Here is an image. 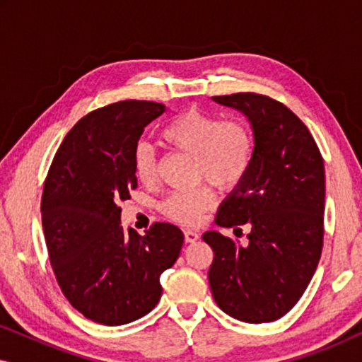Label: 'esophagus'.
Returning a JSON list of instances; mask_svg holds the SVG:
<instances>
[{
  "label": "esophagus",
  "instance_id": "esophagus-1",
  "mask_svg": "<svg viewBox=\"0 0 362 362\" xmlns=\"http://www.w3.org/2000/svg\"><path fill=\"white\" fill-rule=\"evenodd\" d=\"M185 240L187 242V244H192V242L199 240V234H197L196 230L187 229V230H185Z\"/></svg>",
  "mask_w": 362,
  "mask_h": 362
}]
</instances>
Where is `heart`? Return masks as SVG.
<instances>
[{
  "label": "heart",
  "mask_w": 362,
  "mask_h": 362,
  "mask_svg": "<svg viewBox=\"0 0 362 362\" xmlns=\"http://www.w3.org/2000/svg\"><path fill=\"white\" fill-rule=\"evenodd\" d=\"M163 138L176 150L196 158V176L199 180H207L221 187L239 185L254 160V133L244 122L222 120L196 108L186 110L168 123ZM133 171L141 182L155 181L158 160L150 143L138 141L133 148ZM212 206L214 194L204 186L194 191L173 192L163 201L161 211L171 221L194 226Z\"/></svg>",
  "instance_id": "b5f03b06"
}]
</instances>
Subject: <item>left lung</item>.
<instances>
[{"instance_id":"1","label":"left lung","mask_w":362,"mask_h":362,"mask_svg":"<svg viewBox=\"0 0 362 362\" xmlns=\"http://www.w3.org/2000/svg\"><path fill=\"white\" fill-rule=\"evenodd\" d=\"M245 115L255 151L247 176L222 201L221 227L249 229L239 245L217 230L202 235L214 250L209 269L219 308L245 323H270L296 305L321 257L325 165L305 123L259 93L212 97Z\"/></svg>"}]
</instances>
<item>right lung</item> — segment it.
<instances>
[{
  "label": "right lung",
  "instance_id": "obj_1",
  "mask_svg": "<svg viewBox=\"0 0 362 362\" xmlns=\"http://www.w3.org/2000/svg\"><path fill=\"white\" fill-rule=\"evenodd\" d=\"M163 103L125 100L81 118L54 156L42 192V227L62 293L86 318L132 323L161 298L160 276L180 257V227L156 222L138 235L118 202L136 187L133 148Z\"/></svg>",
  "mask_w": 362,
  "mask_h": 362
}]
</instances>
